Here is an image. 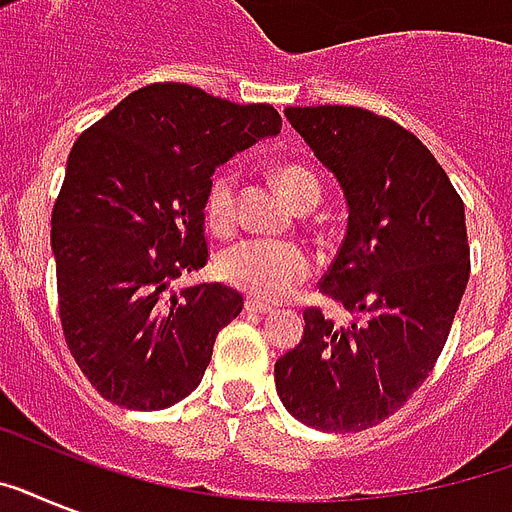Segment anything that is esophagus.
Segmentation results:
<instances>
[{"instance_id":"esophagus-1","label":"esophagus","mask_w":512,"mask_h":512,"mask_svg":"<svg viewBox=\"0 0 512 512\" xmlns=\"http://www.w3.org/2000/svg\"><path fill=\"white\" fill-rule=\"evenodd\" d=\"M244 308H247V313H271L273 308L271 305H265V303H260V300H252V297H249L247 303H244Z\"/></svg>"}]
</instances>
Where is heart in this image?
Instances as JSON below:
<instances>
[{
  "label": "heart",
  "mask_w": 512,
  "mask_h": 512,
  "mask_svg": "<svg viewBox=\"0 0 512 512\" xmlns=\"http://www.w3.org/2000/svg\"><path fill=\"white\" fill-rule=\"evenodd\" d=\"M276 185L284 193V199L295 207L305 193L319 188V180L297 164H287L276 170ZM236 215V196H233V175L220 172L209 183L207 199H204V217L212 231L228 233ZM220 276L231 287L247 292V295L276 303L287 297L292 289L311 276V257L300 244L292 241H263L247 239L225 249L220 257Z\"/></svg>",
  "instance_id": "obj_1"
}]
</instances>
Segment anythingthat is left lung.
I'll list each match as a JSON object with an SVG mask.
<instances>
[{
	"label": "left lung",
	"mask_w": 512,
	"mask_h": 512,
	"mask_svg": "<svg viewBox=\"0 0 512 512\" xmlns=\"http://www.w3.org/2000/svg\"><path fill=\"white\" fill-rule=\"evenodd\" d=\"M284 114L348 201V233L319 289L350 321L308 308L300 345L276 361V390L303 425L356 433L404 406L444 350L470 276L465 204L393 119L356 106Z\"/></svg>",
	"instance_id": "1"
}]
</instances>
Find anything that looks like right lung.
Returning a JSON list of instances; mask_svg holds the SVG:
<instances>
[{"instance_id":"add662e5","label":"right lung","mask_w":512,"mask_h":512,"mask_svg":"<svg viewBox=\"0 0 512 512\" xmlns=\"http://www.w3.org/2000/svg\"><path fill=\"white\" fill-rule=\"evenodd\" d=\"M279 132L268 103L164 82L130 92L79 135L52 207V255L68 350L100 396L156 412L199 385L244 297L175 281L207 265L215 167Z\"/></svg>"}]
</instances>
